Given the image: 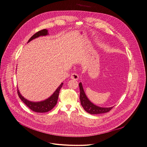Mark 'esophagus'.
I'll return each instance as SVG.
<instances>
[{
	"mask_svg": "<svg viewBox=\"0 0 147 147\" xmlns=\"http://www.w3.org/2000/svg\"><path fill=\"white\" fill-rule=\"evenodd\" d=\"M71 78L72 80H76V81L78 80V78H79V76L77 73H73L71 75Z\"/></svg>",
	"mask_w": 147,
	"mask_h": 147,
	"instance_id": "1",
	"label": "esophagus"
}]
</instances>
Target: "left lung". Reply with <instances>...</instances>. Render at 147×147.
Here are the masks:
<instances>
[{
    "mask_svg": "<svg viewBox=\"0 0 147 147\" xmlns=\"http://www.w3.org/2000/svg\"><path fill=\"white\" fill-rule=\"evenodd\" d=\"M80 88V100L82 107L87 113L91 114H98L105 113L109 112L113 107L109 108L100 107L93 104L87 97L83 88L81 82L79 83Z\"/></svg>",
    "mask_w": 147,
    "mask_h": 147,
    "instance_id": "left-lung-1",
    "label": "left lung"
}]
</instances>
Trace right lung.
Masks as SVG:
<instances>
[{"label":"right lung","instance_id":"1","mask_svg":"<svg viewBox=\"0 0 147 147\" xmlns=\"http://www.w3.org/2000/svg\"><path fill=\"white\" fill-rule=\"evenodd\" d=\"M49 34L47 29H43L40 31H39L33 35V36L29 39L28 43L30 42L31 40H32L35 38H37L39 36H46ZM63 85V83H61V84L56 90V91L52 94V95H51V96H49V98H47L45 100L35 102V101H31L28 100V99H26V98L22 96L18 88H17V93L20 99L31 110H32L34 112H38V113H45L51 111L57 104V100L59 98V92Z\"/></svg>","mask_w":147,"mask_h":147}]
</instances>
